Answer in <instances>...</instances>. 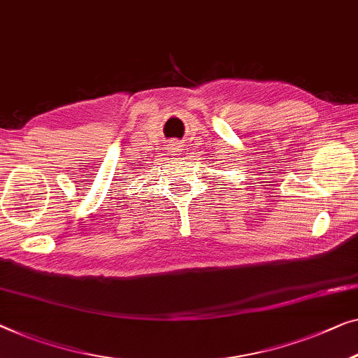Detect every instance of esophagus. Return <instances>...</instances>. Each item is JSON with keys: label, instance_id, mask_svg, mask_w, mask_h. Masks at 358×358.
<instances>
[{"label": "esophagus", "instance_id": "obj_1", "mask_svg": "<svg viewBox=\"0 0 358 358\" xmlns=\"http://www.w3.org/2000/svg\"><path fill=\"white\" fill-rule=\"evenodd\" d=\"M166 150H168L166 155H179L184 150V145H182V142H179V141H173V142L168 143Z\"/></svg>", "mask_w": 358, "mask_h": 358}]
</instances>
